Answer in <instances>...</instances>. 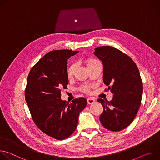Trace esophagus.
Returning <instances> with one entry per match:
<instances>
[{
  "mask_svg": "<svg viewBox=\"0 0 160 160\" xmlns=\"http://www.w3.org/2000/svg\"><path fill=\"white\" fill-rule=\"evenodd\" d=\"M95 99L92 98H89L87 99V103L88 104H93L95 102Z\"/></svg>",
  "mask_w": 160,
  "mask_h": 160,
  "instance_id": "34e87169",
  "label": "esophagus"
}]
</instances>
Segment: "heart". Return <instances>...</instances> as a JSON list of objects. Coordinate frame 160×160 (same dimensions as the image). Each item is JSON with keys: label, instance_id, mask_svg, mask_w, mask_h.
<instances>
[{"label": "heart", "instance_id": "obj_1", "mask_svg": "<svg viewBox=\"0 0 160 160\" xmlns=\"http://www.w3.org/2000/svg\"><path fill=\"white\" fill-rule=\"evenodd\" d=\"M96 59H88L87 60V66H88L89 64H92V62H94V61H96ZM75 70V65L74 64H70L67 67L66 69V75L68 76V77H72V75H73L74 72ZM82 90L84 91V92H89V89L88 88H83Z\"/></svg>", "mask_w": 160, "mask_h": 160}]
</instances>
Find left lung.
<instances>
[{"instance_id":"left-lung-1","label":"left lung","mask_w":160,"mask_h":160,"mask_svg":"<svg viewBox=\"0 0 160 160\" xmlns=\"http://www.w3.org/2000/svg\"><path fill=\"white\" fill-rule=\"evenodd\" d=\"M94 50L103 64L104 83L113 94L110 101L98 100L103 106L99 120L106 129L120 131L131 124L141 106L143 86L140 73L134 61L120 50L111 46Z\"/></svg>"}]
</instances>
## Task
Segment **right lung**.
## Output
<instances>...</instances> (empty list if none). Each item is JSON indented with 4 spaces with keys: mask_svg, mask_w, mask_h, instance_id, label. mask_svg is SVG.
<instances>
[{
    "mask_svg": "<svg viewBox=\"0 0 160 160\" xmlns=\"http://www.w3.org/2000/svg\"><path fill=\"white\" fill-rule=\"evenodd\" d=\"M78 51H52L31 69L27 78L25 100L33 122L45 134L58 140L66 139L75 132L79 114L87 106L84 98L67 103L61 99L67 88L68 59Z\"/></svg>",
    "mask_w": 160,
    "mask_h": 160,
    "instance_id": "obj_1",
    "label": "right lung"
}]
</instances>
